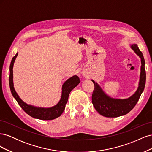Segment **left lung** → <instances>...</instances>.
<instances>
[{
	"mask_svg": "<svg viewBox=\"0 0 152 152\" xmlns=\"http://www.w3.org/2000/svg\"><path fill=\"white\" fill-rule=\"evenodd\" d=\"M131 48L141 59L139 87L136 93L131 97L126 99L110 98L103 93L97 83L92 80L94 86L93 93L92 94V103L97 112L104 117H117L127 114L135 107L144 90L146 82V72L143 55L137 44H132Z\"/></svg>",
	"mask_w": 152,
	"mask_h": 152,
	"instance_id": "1",
	"label": "left lung"
}]
</instances>
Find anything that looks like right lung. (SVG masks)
<instances>
[{"instance_id": "obj_1", "label": "right lung", "mask_w": 152, "mask_h": 152, "mask_svg": "<svg viewBox=\"0 0 152 152\" xmlns=\"http://www.w3.org/2000/svg\"><path fill=\"white\" fill-rule=\"evenodd\" d=\"M17 55L18 53L12 58L10 68V78H9V82H10V89L13 97L16 99L18 103L19 104L21 108L27 114L32 117L40 119V120L49 121L53 120V119H54L60 116L65 108V105L68 102L69 94H70L71 91L74 87H75L80 83V80L79 77L77 75L73 76L64 83L63 86L61 98L60 101H59V102L56 106L50 108H41L32 107V106L27 104L23 102L16 93L15 89H14L12 82V67Z\"/></svg>"}]
</instances>
